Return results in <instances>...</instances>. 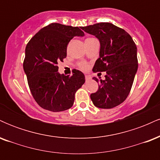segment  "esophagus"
<instances>
[{
  "label": "esophagus",
  "mask_w": 160,
  "mask_h": 160,
  "mask_svg": "<svg viewBox=\"0 0 160 160\" xmlns=\"http://www.w3.org/2000/svg\"><path fill=\"white\" fill-rule=\"evenodd\" d=\"M85 78H86V81H88V80H90V79H91V77L89 76V75H86Z\"/></svg>",
  "instance_id": "esophagus-1"
}]
</instances>
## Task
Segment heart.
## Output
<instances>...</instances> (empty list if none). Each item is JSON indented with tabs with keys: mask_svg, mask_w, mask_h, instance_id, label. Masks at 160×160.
<instances>
[{
	"mask_svg": "<svg viewBox=\"0 0 160 160\" xmlns=\"http://www.w3.org/2000/svg\"><path fill=\"white\" fill-rule=\"evenodd\" d=\"M80 67H81V68L82 70H87L88 68H89V65H88V64H86V63H81Z\"/></svg>",
	"mask_w": 160,
	"mask_h": 160,
	"instance_id": "b5f03b06",
	"label": "heart"
}]
</instances>
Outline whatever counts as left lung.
Instances as JSON below:
<instances>
[{
    "label": "left lung",
    "instance_id": "obj_1",
    "mask_svg": "<svg viewBox=\"0 0 160 160\" xmlns=\"http://www.w3.org/2000/svg\"><path fill=\"white\" fill-rule=\"evenodd\" d=\"M100 42L99 58L93 72L106 71L105 80L93 79L98 89L90 98L95 107L110 109L124 102L129 94L138 70L137 47L126 31L110 22L82 27Z\"/></svg>",
    "mask_w": 160,
    "mask_h": 160
}]
</instances>
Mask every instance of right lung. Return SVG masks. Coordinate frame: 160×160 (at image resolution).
Masks as SVG:
<instances>
[{
	"label": "right lung",
	"mask_w": 160,
	"mask_h": 160,
	"mask_svg": "<svg viewBox=\"0 0 160 160\" xmlns=\"http://www.w3.org/2000/svg\"><path fill=\"white\" fill-rule=\"evenodd\" d=\"M83 37L78 27L51 23L34 35L25 47L23 68L31 92L41 108L52 112L73 106L74 95L85 82V76L74 69L71 76L58 73V62L67 56L74 37Z\"/></svg>",
	"instance_id": "add662e5"
}]
</instances>
